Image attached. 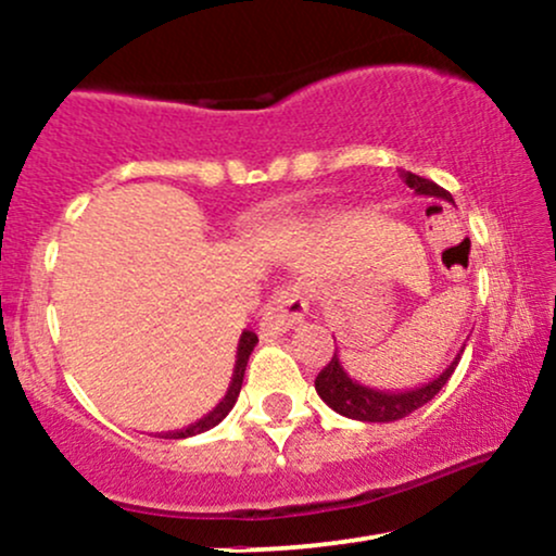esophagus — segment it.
Wrapping results in <instances>:
<instances>
[{
  "label": "esophagus",
  "mask_w": 556,
  "mask_h": 556,
  "mask_svg": "<svg viewBox=\"0 0 556 556\" xmlns=\"http://www.w3.org/2000/svg\"><path fill=\"white\" fill-rule=\"evenodd\" d=\"M305 314H308V292H305V287H282V290L274 292L269 303H266L264 314H261V337H269L271 340V337L287 334V331L303 321Z\"/></svg>",
  "instance_id": "1"
}]
</instances>
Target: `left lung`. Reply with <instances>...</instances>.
<instances>
[{
	"label": "left lung",
	"instance_id": "1",
	"mask_svg": "<svg viewBox=\"0 0 556 556\" xmlns=\"http://www.w3.org/2000/svg\"><path fill=\"white\" fill-rule=\"evenodd\" d=\"M402 177H405L407 188L416 190L418 195L444 198V201L452 203V195L444 188H439L437 182L413 175V172H405ZM457 363H460V353L450 363V368H444V374L439 379H433L418 389H410V392H381V389L363 387L358 381L350 379L340 363V355L334 350L331 361L316 376V392L331 410L340 413L344 418L366 420V424H392V420L410 416L413 410H418V407H424L426 402L433 400V394H439V389L455 374Z\"/></svg>",
	"mask_w": 556,
	"mask_h": 556
}]
</instances>
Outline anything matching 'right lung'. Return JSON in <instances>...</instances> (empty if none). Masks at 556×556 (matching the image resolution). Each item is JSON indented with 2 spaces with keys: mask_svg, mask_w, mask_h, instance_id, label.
I'll return each mask as SVG.
<instances>
[{
  "mask_svg": "<svg viewBox=\"0 0 556 556\" xmlns=\"http://www.w3.org/2000/svg\"><path fill=\"white\" fill-rule=\"evenodd\" d=\"M256 342H258L256 331H248V329L242 331V337H240V342H238V361H235L232 381H229L227 394L219 400V405H216L212 413H206V416L198 420V424H190L188 429H182V431H172L164 439H188V437H195V433H203V431L214 429L216 424H222V420L227 418V413L232 410L235 402H238V394H240V387H242V376H245L248 358H251V353H253V348H256Z\"/></svg>",
  "mask_w": 556,
  "mask_h": 556,
  "instance_id": "1",
  "label": "right lung"
}]
</instances>
